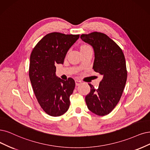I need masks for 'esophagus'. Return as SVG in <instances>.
Wrapping results in <instances>:
<instances>
[{
    "label": "esophagus",
    "mask_w": 150,
    "mask_h": 150,
    "mask_svg": "<svg viewBox=\"0 0 150 150\" xmlns=\"http://www.w3.org/2000/svg\"><path fill=\"white\" fill-rule=\"evenodd\" d=\"M75 81V85H76V86H79V85H80L81 83V81L78 80H76Z\"/></svg>",
    "instance_id": "esophagus-1"
}]
</instances>
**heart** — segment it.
I'll return each instance as SVG.
<instances>
[{"label": "heart", "mask_w": 150, "mask_h": 150, "mask_svg": "<svg viewBox=\"0 0 150 150\" xmlns=\"http://www.w3.org/2000/svg\"><path fill=\"white\" fill-rule=\"evenodd\" d=\"M88 47H90L89 46H87V45H83L81 47V49H83V48H88Z\"/></svg>", "instance_id": "1"}]
</instances>
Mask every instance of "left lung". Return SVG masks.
Returning <instances> with one entry per match:
<instances>
[{
	"instance_id": "1",
	"label": "left lung",
	"mask_w": 150,
	"mask_h": 150,
	"mask_svg": "<svg viewBox=\"0 0 150 150\" xmlns=\"http://www.w3.org/2000/svg\"><path fill=\"white\" fill-rule=\"evenodd\" d=\"M80 38L91 45L95 52L93 69L103 76L97 89L89 83L90 92L85 97L87 107L98 115L109 114L116 106L125 88L127 71L124 53L106 35L93 32Z\"/></svg>"
}]
</instances>
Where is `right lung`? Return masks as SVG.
<instances>
[{"instance_id":"obj_1","label":"right lung","mask_w":150,"mask_h":150,"mask_svg":"<svg viewBox=\"0 0 150 150\" xmlns=\"http://www.w3.org/2000/svg\"><path fill=\"white\" fill-rule=\"evenodd\" d=\"M79 35L51 33L38 42L30 55L29 76L41 107L48 115L58 117L67 111L75 83L73 79L63 80L55 74L56 64H63L69 49Z\"/></svg>"}]
</instances>
